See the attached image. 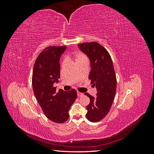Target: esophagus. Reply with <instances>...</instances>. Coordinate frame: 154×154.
<instances>
[{"instance_id":"34e87169","label":"esophagus","mask_w":154,"mask_h":154,"mask_svg":"<svg viewBox=\"0 0 154 154\" xmlns=\"http://www.w3.org/2000/svg\"><path fill=\"white\" fill-rule=\"evenodd\" d=\"M77 95H78V97H81V96H82L83 95V93L80 92H77Z\"/></svg>"}]
</instances>
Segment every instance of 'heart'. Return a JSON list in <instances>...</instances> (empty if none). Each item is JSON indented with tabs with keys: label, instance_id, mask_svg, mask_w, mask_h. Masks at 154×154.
I'll return each instance as SVG.
<instances>
[{
	"label": "heart",
	"instance_id": "heart-1",
	"mask_svg": "<svg viewBox=\"0 0 154 154\" xmlns=\"http://www.w3.org/2000/svg\"><path fill=\"white\" fill-rule=\"evenodd\" d=\"M69 57L73 58L76 64L84 61H87V57H86V55L80 52V51H74V52H72L69 55ZM65 63H66V60H63L62 62V67L64 66Z\"/></svg>",
	"mask_w": 154,
	"mask_h": 154
}]
</instances>
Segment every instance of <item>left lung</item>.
Listing matches in <instances>:
<instances>
[{
    "label": "left lung",
    "instance_id": "8db88e82",
    "mask_svg": "<svg viewBox=\"0 0 154 154\" xmlns=\"http://www.w3.org/2000/svg\"><path fill=\"white\" fill-rule=\"evenodd\" d=\"M78 47L90 59L88 79L97 89L96 97L85 93L90 98L86 117L91 122H97L109 113L116 95L117 80L112 61L107 50L96 42L79 44Z\"/></svg>",
    "mask_w": 154,
    "mask_h": 154
}]
</instances>
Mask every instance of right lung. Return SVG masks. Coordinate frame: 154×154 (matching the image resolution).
<instances>
[{"label":"right lung","mask_w":154,"mask_h":154,"mask_svg":"<svg viewBox=\"0 0 154 154\" xmlns=\"http://www.w3.org/2000/svg\"><path fill=\"white\" fill-rule=\"evenodd\" d=\"M66 46H49L36 58L32 76V85L36 98L49 119L57 123L66 122L69 110L77 98V92L71 89L57 91L54 83L60 76V58Z\"/></svg>","instance_id":"right-lung-1"}]
</instances>
